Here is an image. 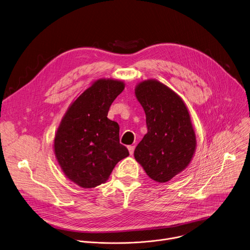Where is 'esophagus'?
Wrapping results in <instances>:
<instances>
[{
  "label": "esophagus",
  "mask_w": 250,
  "mask_h": 250,
  "mask_svg": "<svg viewBox=\"0 0 250 250\" xmlns=\"http://www.w3.org/2000/svg\"><path fill=\"white\" fill-rule=\"evenodd\" d=\"M127 149H128L129 154H130V155H132V154H133V152H134V146H133V145H129V146L127 147Z\"/></svg>",
  "instance_id": "34e87169"
}]
</instances>
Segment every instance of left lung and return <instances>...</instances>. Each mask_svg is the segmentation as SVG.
Segmentation results:
<instances>
[{
	"label": "left lung",
	"instance_id": "8db88e82",
	"mask_svg": "<svg viewBox=\"0 0 250 250\" xmlns=\"http://www.w3.org/2000/svg\"><path fill=\"white\" fill-rule=\"evenodd\" d=\"M135 96L146 115L147 133L134 150L150 179L167 183L192 160L196 136L183 99L157 79L139 82Z\"/></svg>",
	"mask_w": 250,
	"mask_h": 250
}]
</instances>
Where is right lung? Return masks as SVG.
Segmentation results:
<instances>
[{
    "instance_id": "add662e5",
    "label": "right lung",
    "mask_w": 250,
    "mask_h": 250,
    "mask_svg": "<svg viewBox=\"0 0 250 250\" xmlns=\"http://www.w3.org/2000/svg\"><path fill=\"white\" fill-rule=\"evenodd\" d=\"M124 81L101 78L68 107L54 139V152L65 177L83 188L108 181L115 166L129 155L120 143L118 123L107 118Z\"/></svg>"
}]
</instances>
